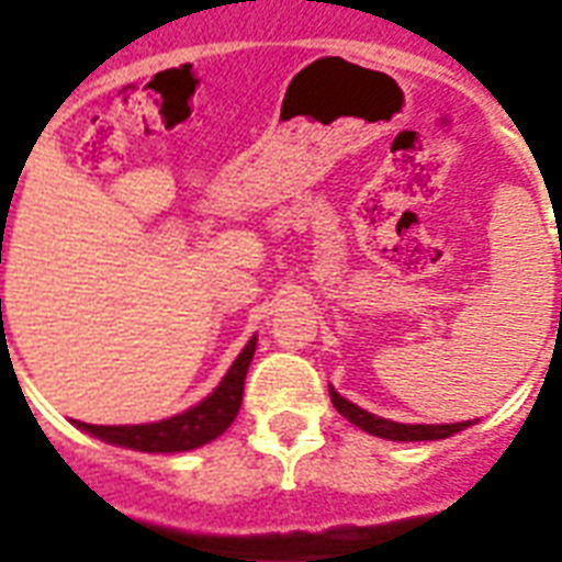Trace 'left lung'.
<instances>
[{"mask_svg": "<svg viewBox=\"0 0 562 562\" xmlns=\"http://www.w3.org/2000/svg\"><path fill=\"white\" fill-rule=\"evenodd\" d=\"M329 396H333V405L338 408V414L350 419L352 426L364 428L368 435L384 437V440H443V437H452L458 431L470 426V423H452V426H408V423H391V419H382L370 414V411L352 405L350 400H344L341 393H335L329 387Z\"/></svg>", "mask_w": 562, "mask_h": 562, "instance_id": "8db88e82", "label": "left lung"}]
</instances>
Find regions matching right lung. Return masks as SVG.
Here are the masks:
<instances>
[{
    "instance_id": "add662e5",
    "label": "right lung",
    "mask_w": 562,
    "mask_h": 562,
    "mask_svg": "<svg viewBox=\"0 0 562 562\" xmlns=\"http://www.w3.org/2000/svg\"><path fill=\"white\" fill-rule=\"evenodd\" d=\"M254 350L256 338H250L245 350L238 352V359L233 361L229 373L224 375V382L215 387V393H210L201 405L183 411L178 417L145 423V426H90V423H78V426L101 437V440H108V443L139 449V452H189V449H198V446L224 435L229 423L236 419Z\"/></svg>"
}]
</instances>
